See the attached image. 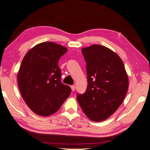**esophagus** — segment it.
<instances>
[{
    "label": "esophagus",
    "instance_id": "obj_1",
    "mask_svg": "<svg viewBox=\"0 0 150 150\" xmlns=\"http://www.w3.org/2000/svg\"><path fill=\"white\" fill-rule=\"evenodd\" d=\"M71 90H72V91H74L75 90V86H74V85L71 86Z\"/></svg>",
    "mask_w": 150,
    "mask_h": 150
}]
</instances>
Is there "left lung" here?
<instances>
[{
  "instance_id": "8db88e82",
  "label": "left lung",
  "mask_w": 150,
  "mask_h": 150,
  "mask_svg": "<svg viewBox=\"0 0 150 150\" xmlns=\"http://www.w3.org/2000/svg\"><path fill=\"white\" fill-rule=\"evenodd\" d=\"M88 85L76 99L83 112L93 121H102L116 112L128 88L123 61L116 53L100 45L82 48Z\"/></svg>"
}]
</instances>
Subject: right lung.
<instances>
[{
  "label": "right lung",
  "instance_id": "obj_1",
  "mask_svg": "<svg viewBox=\"0 0 150 150\" xmlns=\"http://www.w3.org/2000/svg\"><path fill=\"white\" fill-rule=\"evenodd\" d=\"M68 48L54 42H43L24 56L17 75L21 95L27 106L41 116L56 112L71 91L61 82L59 59Z\"/></svg>",
  "mask_w": 150,
  "mask_h": 150
}]
</instances>
